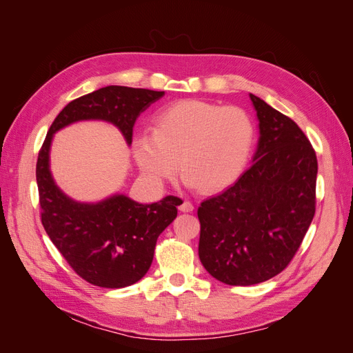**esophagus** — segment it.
I'll use <instances>...</instances> for the list:
<instances>
[{"mask_svg": "<svg viewBox=\"0 0 353 353\" xmlns=\"http://www.w3.org/2000/svg\"><path fill=\"white\" fill-rule=\"evenodd\" d=\"M193 209H194L193 203L188 201V200H184V201L179 205V210H181V212H193Z\"/></svg>", "mask_w": 353, "mask_h": 353, "instance_id": "obj_1", "label": "esophagus"}]
</instances>
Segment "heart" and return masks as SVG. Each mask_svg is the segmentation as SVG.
<instances>
[{"label":"heart","mask_w":353,"mask_h":353,"mask_svg":"<svg viewBox=\"0 0 353 353\" xmlns=\"http://www.w3.org/2000/svg\"><path fill=\"white\" fill-rule=\"evenodd\" d=\"M253 140L254 126L243 109L183 100L160 112L154 131L138 134L132 150L143 174L154 183L172 178L181 162L188 185L218 191L240 176Z\"/></svg>","instance_id":"1"}]
</instances>
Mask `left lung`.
<instances>
[{
	"label": "left lung",
	"instance_id": "left-lung-1",
	"mask_svg": "<svg viewBox=\"0 0 353 353\" xmlns=\"http://www.w3.org/2000/svg\"><path fill=\"white\" fill-rule=\"evenodd\" d=\"M259 121L252 166L221 194L205 200L199 258L221 283L253 285L290 263L315 215L316 154L290 117L256 95Z\"/></svg>",
	"mask_w": 353,
	"mask_h": 353
}]
</instances>
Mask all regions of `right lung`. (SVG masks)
<instances>
[{"instance_id":"add662e5","label":"right lung","mask_w":353,"mask_h":353,"mask_svg":"<svg viewBox=\"0 0 353 353\" xmlns=\"http://www.w3.org/2000/svg\"><path fill=\"white\" fill-rule=\"evenodd\" d=\"M163 91L109 85L70 101L51 123L37 162L41 221L50 240L85 281L122 288L140 281L153 262L156 241L176 218L179 200L166 196L141 205L125 194L81 203L56 185L50 170L52 135L79 121H105L117 126L128 145L137 117Z\"/></svg>"}]
</instances>
